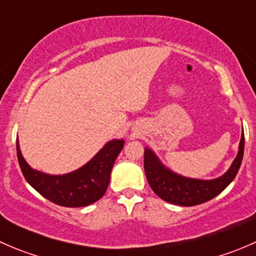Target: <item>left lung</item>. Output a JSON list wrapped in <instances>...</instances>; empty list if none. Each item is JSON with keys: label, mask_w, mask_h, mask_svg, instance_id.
Masks as SVG:
<instances>
[{"label": "left lung", "mask_w": 256, "mask_h": 256, "mask_svg": "<svg viewBox=\"0 0 256 256\" xmlns=\"http://www.w3.org/2000/svg\"><path fill=\"white\" fill-rule=\"evenodd\" d=\"M244 154V134H242L239 151L230 168L223 176L214 180H194L174 174L162 164L158 157L150 148H144V167L150 187L161 200L177 206L192 207L210 200L223 192L234 180Z\"/></svg>", "instance_id": "1"}]
</instances>
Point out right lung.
Wrapping results in <instances>:
<instances>
[{
	"label": "right lung",
	"instance_id": "1",
	"mask_svg": "<svg viewBox=\"0 0 256 256\" xmlns=\"http://www.w3.org/2000/svg\"><path fill=\"white\" fill-rule=\"evenodd\" d=\"M124 140L109 141L88 164L66 174H47L33 170L23 158L17 138V157L26 180L50 202L63 207H85L105 194Z\"/></svg>",
	"mask_w": 256,
	"mask_h": 256
}]
</instances>
